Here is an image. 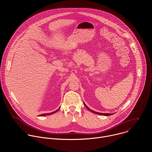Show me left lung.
Segmentation results:
<instances>
[{
	"label": "left lung",
	"mask_w": 152,
	"mask_h": 152,
	"mask_svg": "<svg viewBox=\"0 0 152 152\" xmlns=\"http://www.w3.org/2000/svg\"><path fill=\"white\" fill-rule=\"evenodd\" d=\"M84 103V105L86 106V107L87 108V109L90 111H91V112H92V113H95V114H99V115H105V116H110V115H113V114H108V113H97V112H95V111H93V110H90V108L86 106L85 104V103Z\"/></svg>",
	"instance_id": "8db88e82"
}]
</instances>
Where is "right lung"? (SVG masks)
Segmentation results:
<instances>
[{
    "label": "right lung",
    "mask_w": 152,
    "mask_h": 152,
    "mask_svg": "<svg viewBox=\"0 0 152 152\" xmlns=\"http://www.w3.org/2000/svg\"><path fill=\"white\" fill-rule=\"evenodd\" d=\"M59 108H60V107H59ZM59 108H58V109L57 110H56L55 111H54V112H52V113H47V114H41V115H39V116H46V115H51V114H54V113H56L59 110Z\"/></svg>",
    "instance_id": "1"
}]
</instances>
